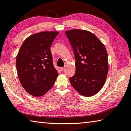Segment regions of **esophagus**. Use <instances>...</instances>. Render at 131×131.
Returning <instances> with one entry per match:
<instances>
[{"mask_svg": "<svg viewBox=\"0 0 131 131\" xmlns=\"http://www.w3.org/2000/svg\"><path fill=\"white\" fill-rule=\"evenodd\" d=\"M64 69H65V68H63V67L60 68V70H61V71H63L64 70Z\"/></svg>", "mask_w": 131, "mask_h": 131, "instance_id": "1", "label": "esophagus"}]
</instances>
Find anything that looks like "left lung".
I'll use <instances>...</instances> for the list:
<instances>
[{"mask_svg": "<svg viewBox=\"0 0 131 131\" xmlns=\"http://www.w3.org/2000/svg\"><path fill=\"white\" fill-rule=\"evenodd\" d=\"M75 58V73L69 78L78 92L85 97L97 93L104 86L108 66L106 49L95 35L84 30L65 31Z\"/></svg>", "mask_w": 131, "mask_h": 131, "instance_id": "left-lung-1", "label": "left lung"}]
</instances>
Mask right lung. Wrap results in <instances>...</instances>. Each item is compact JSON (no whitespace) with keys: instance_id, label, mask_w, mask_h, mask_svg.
I'll return each instance as SVG.
<instances>
[{"instance_id":"obj_1","label":"right lung","mask_w":131,"mask_h":131,"mask_svg":"<svg viewBox=\"0 0 131 131\" xmlns=\"http://www.w3.org/2000/svg\"><path fill=\"white\" fill-rule=\"evenodd\" d=\"M57 31H43L27 38L16 57L19 81L30 95L40 97L53 85L58 75L53 65L51 46Z\"/></svg>"}]
</instances>
